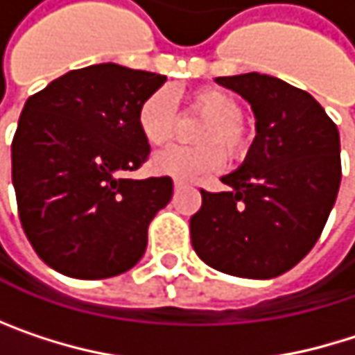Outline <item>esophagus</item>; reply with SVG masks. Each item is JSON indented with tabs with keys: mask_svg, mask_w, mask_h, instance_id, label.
I'll list each match as a JSON object with an SVG mask.
<instances>
[{
	"mask_svg": "<svg viewBox=\"0 0 355 355\" xmlns=\"http://www.w3.org/2000/svg\"><path fill=\"white\" fill-rule=\"evenodd\" d=\"M189 184L187 182H182V180H175V191H182V189H187Z\"/></svg>",
	"mask_w": 355,
	"mask_h": 355,
	"instance_id": "esophagus-1",
	"label": "esophagus"
}]
</instances>
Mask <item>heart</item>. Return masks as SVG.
I'll return each instance as SVG.
<instances>
[{"label": "heart", "instance_id": "1", "mask_svg": "<svg viewBox=\"0 0 355 355\" xmlns=\"http://www.w3.org/2000/svg\"><path fill=\"white\" fill-rule=\"evenodd\" d=\"M189 107L207 116L195 137L203 146L171 148L156 154L152 160V171L156 175L195 180L218 171L224 164V154L236 160L247 152L248 135L241 125L243 107L232 94L218 88H201L189 96ZM175 121V105L168 90L152 92L137 110L139 133L154 148H162L173 139Z\"/></svg>", "mask_w": 355, "mask_h": 355}]
</instances>
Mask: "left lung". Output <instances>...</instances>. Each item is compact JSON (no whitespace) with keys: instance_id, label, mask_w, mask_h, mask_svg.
<instances>
[{"instance_id":"8db88e82","label":"left lung","mask_w":355,"mask_h":355,"mask_svg":"<svg viewBox=\"0 0 355 355\" xmlns=\"http://www.w3.org/2000/svg\"><path fill=\"white\" fill-rule=\"evenodd\" d=\"M254 114L245 162L222 177L228 191H201L191 218L199 259L228 275L271 279L319 241L341 182L339 131L304 90L265 73L216 78Z\"/></svg>"}]
</instances>
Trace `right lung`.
I'll use <instances>...</instances> for the list:
<instances>
[{
  "instance_id": "add662e5",
  "label": "right lung",
  "mask_w": 355,
  "mask_h": 355,
  "mask_svg": "<svg viewBox=\"0 0 355 355\" xmlns=\"http://www.w3.org/2000/svg\"><path fill=\"white\" fill-rule=\"evenodd\" d=\"M166 76L98 63L67 71L24 105L12 141V182L36 254L76 279H105L146 252L148 226L173 178H123L150 144L139 105Z\"/></svg>"
}]
</instances>
